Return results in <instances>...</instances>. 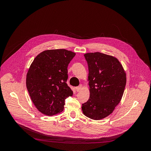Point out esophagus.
<instances>
[{"label": "esophagus", "mask_w": 151, "mask_h": 151, "mask_svg": "<svg viewBox=\"0 0 151 151\" xmlns=\"http://www.w3.org/2000/svg\"><path fill=\"white\" fill-rule=\"evenodd\" d=\"M82 89H83V86H82V85H80L79 86L76 87V91H77V92H79V91H81Z\"/></svg>", "instance_id": "1"}]
</instances>
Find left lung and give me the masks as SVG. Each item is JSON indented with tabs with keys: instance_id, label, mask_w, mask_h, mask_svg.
<instances>
[{
	"instance_id": "1",
	"label": "left lung",
	"mask_w": 151,
	"mask_h": 151,
	"mask_svg": "<svg viewBox=\"0 0 151 151\" xmlns=\"http://www.w3.org/2000/svg\"><path fill=\"white\" fill-rule=\"evenodd\" d=\"M88 62L90 96L82 104L84 115L94 120L112 113L120 102L126 85V73L122 63L111 55L100 52L84 54Z\"/></svg>"
}]
</instances>
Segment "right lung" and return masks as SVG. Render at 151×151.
I'll return each instance as SVG.
<instances>
[{
  "label": "right lung",
  "mask_w": 151,
  "mask_h": 151,
  "mask_svg": "<svg viewBox=\"0 0 151 151\" xmlns=\"http://www.w3.org/2000/svg\"><path fill=\"white\" fill-rule=\"evenodd\" d=\"M76 53L65 49L47 50L36 56L26 75V88L38 110L47 116L61 113L65 99L72 96L67 84V67Z\"/></svg>",
  "instance_id": "1"
}]
</instances>
